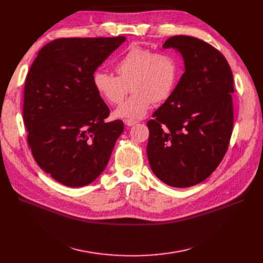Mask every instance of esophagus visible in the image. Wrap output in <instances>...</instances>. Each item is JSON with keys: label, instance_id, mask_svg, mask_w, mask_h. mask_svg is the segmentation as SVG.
<instances>
[{"label": "esophagus", "instance_id": "esophagus-1", "mask_svg": "<svg viewBox=\"0 0 263 263\" xmlns=\"http://www.w3.org/2000/svg\"><path fill=\"white\" fill-rule=\"evenodd\" d=\"M137 123V121H134V120H124V124L127 125V126H133V125H135Z\"/></svg>", "mask_w": 263, "mask_h": 263}]
</instances>
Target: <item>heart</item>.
Returning <instances> with one entry per match:
<instances>
[{
  "label": "heart",
  "mask_w": 263,
  "mask_h": 263,
  "mask_svg": "<svg viewBox=\"0 0 263 263\" xmlns=\"http://www.w3.org/2000/svg\"><path fill=\"white\" fill-rule=\"evenodd\" d=\"M117 76L102 70L93 73L96 92L111 105H119L128 92L133 94L116 110V116L138 120L154 103L165 101L173 91L179 77L178 60L168 53H155L151 49L130 45L114 65Z\"/></svg>",
  "instance_id": "b5f03b06"
}]
</instances>
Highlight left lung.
Instances as JSON below:
<instances>
[{
    "instance_id": "left-lung-1",
    "label": "left lung",
    "mask_w": 263,
    "mask_h": 263,
    "mask_svg": "<svg viewBox=\"0 0 263 263\" xmlns=\"http://www.w3.org/2000/svg\"><path fill=\"white\" fill-rule=\"evenodd\" d=\"M181 52L185 72L152 115L146 154L155 176L172 187L209 178L226 154L233 127V76L216 48L192 36L168 39Z\"/></svg>"
}]
</instances>
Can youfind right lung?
<instances>
[{"label":"right lung","mask_w":263,"mask_h":263,"mask_svg":"<svg viewBox=\"0 0 263 263\" xmlns=\"http://www.w3.org/2000/svg\"><path fill=\"white\" fill-rule=\"evenodd\" d=\"M125 40H54L40 50L27 74L28 144L37 165L61 184L81 187L97 179L124 130L121 120L106 122L110 110L92 77Z\"/></svg>","instance_id":"obj_1"}]
</instances>
